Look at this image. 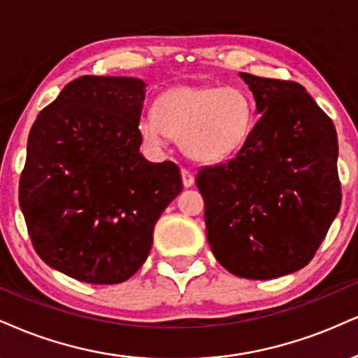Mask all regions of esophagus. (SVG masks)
<instances>
[{
  "mask_svg": "<svg viewBox=\"0 0 358 358\" xmlns=\"http://www.w3.org/2000/svg\"><path fill=\"white\" fill-rule=\"evenodd\" d=\"M182 180L185 188H190L193 187V183H195V175H193L188 168H182Z\"/></svg>",
  "mask_w": 358,
  "mask_h": 358,
  "instance_id": "34e87169",
  "label": "esophagus"
}]
</instances>
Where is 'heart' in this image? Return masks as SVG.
<instances>
[{
  "instance_id": "heart-1",
  "label": "heart",
  "mask_w": 358,
  "mask_h": 358,
  "mask_svg": "<svg viewBox=\"0 0 358 358\" xmlns=\"http://www.w3.org/2000/svg\"><path fill=\"white\" fill-rule=\"evenodd\" d=\"M153 113L140 122V135L152 146L178 138L183 153L198 163H218L247 143L255 105L240 86H176L157 98Z\"/></svg>"
}]
</instances>
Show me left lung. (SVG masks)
<instances>
[{
    "mask_svg": "<svg viewBox=\"0 0 358 358\" xmlns=\"http://www.w3.org/2000/svg\"><path fill=\"white\" fill-rule=\"evenodd\" d=\"M262 115L243 148L198 171L206 236L236 277L270 280L312 260L342 201L334 123L302 85L240 73Z\"/></svg>",
    "mask_w": 358,
    "mask_h": 358,
    "instance_id": "left-lung-1",
    "label": "left lung"
}]
</instances>
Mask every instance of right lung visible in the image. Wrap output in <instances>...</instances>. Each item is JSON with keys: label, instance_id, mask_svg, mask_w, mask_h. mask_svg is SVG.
I'll return each mask as SVG.
<instances>
[{"label": "right lung", "instance_id": "obj_1", "mask_svg": "<svg viewBox=\"0 0 358 358\" xmlns=\"http://www.w3.org/2000/svg\"><path fill=\"white\" fill-rule=\"evenodd\" d=\"M146 85L81 76L38 115L20 206L38 255L68 277L113 285L138 272L163 210L183 190L173 162L140 153Z\"/></svg>", "mask_w": 358, "mask_h": 358}]
</instances>
